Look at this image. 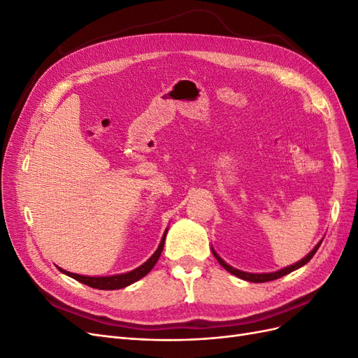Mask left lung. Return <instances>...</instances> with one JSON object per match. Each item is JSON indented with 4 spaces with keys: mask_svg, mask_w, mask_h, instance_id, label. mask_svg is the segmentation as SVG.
Wrapping results in <instances>:
<instances>
[{
    "mask_svg": "<svg viewBox=\"0 0 358 358\" xmlns=\"http://www.w3.org/2000/svg\"><path fill=\"white\" fill-rule=\"evenodd\" d=\"M322 242V241H321ZM321 242L312 249V251L303 258V259H300L299 263H296V264H292V266H289V267H285V268H282V270H279V272H273V273H262V275H257V273H246V272H241V270H237V268H233L231 266H229L225 262H222L221 259V257L216 254L213 249H212V252H213V255H215V258L218 259V263L227 270V272H230L231 275H234V276H237V278H241V279H245V280H249V282H268V280H275V279H279V278H282V276H285V275H288V273H291L292 270H297L299 267H301V266H305L306 263H309V259L315 255V252L318 251V248H320V245H321Z\"/></svg>",
    "mask_w": 358,
    "mask_h": 358,
    "instance_id": "1",
    "label": "left lung"
}]
</instances>
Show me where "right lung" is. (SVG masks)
<instances>
[{"mask_svg":"<svg viewBox=\"0 0 358 358\" xmlns=\"http://www.w3.org/2000/svg\"><path fill=\"white\" fill-rule=\"evenodd\" d=\"M166 234L167 231L164 233V236H162L161 239V243L158 246L157 251L154 252V255L150 257L148 262L145 264H142L140 267H137L136 270H133V272H128V273H124V275H115V276H106V278H91V276H82V275H76V273H70V272H66V270L59 268L62 273H66L67 276L79 280V282L88 285V287H92V288H96V289H119V288H124L127 285H131L133 282H136V280L142 279L143 276H146L150 270H152V267L157 264L158 258L162 252V248H164V241H166Z\"/></svg>","mask_w":358,"mask_h":358,"instance_id":"obj_1","label":"right lung"}]
</instances>
